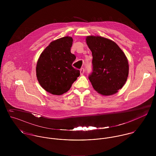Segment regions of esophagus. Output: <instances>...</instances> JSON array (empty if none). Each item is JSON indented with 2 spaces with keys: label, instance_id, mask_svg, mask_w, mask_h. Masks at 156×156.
<instances>
[{
  "label": "esophagus",
  "instance_id": "obj_1",
  "mask_svg": "<svg viewBox=\"0 0 156 156\" xmlns=\"http://www.w3.org/2000/svg\"><path fill=\"white\" fill-rule=\"evenodd\" d=\"M80 74L82 76L84 74V68H82L80 69Z\"/></svg>",
  "mask_w": 156,
  "mask_h": 156
}]
</instances>
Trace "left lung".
<instances>
[{
	"mask_svg": "<svg viewBox=\"0 0 156 156\" xmlns=\"http://www.w3.org/2000/svg\"><path fill=\"white\" fill-rule=\"evenodd\" d=\"M86 40L92 55V72L88 78L93 88L103 95L116 93L129 75L128 60L124 53L108 38L88 36Z\"/></svg>",
	"mask_w": 156,
	"mask_h": 156,
	"instance_id": "8db88e82",
	"label": "left lung"
}]
</instances>
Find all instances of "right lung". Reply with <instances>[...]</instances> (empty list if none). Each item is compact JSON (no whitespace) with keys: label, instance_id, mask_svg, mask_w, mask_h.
<instances>
[{"label":"right lung","instance_id":"1","mask_svg":"<svg viewBox=\"0 0 156 156\" xmlns=\"http://www.w3.org/2000/svg\"><path fill=\"white\" fill-rule=\"evenodd\" d=\"M72 44L73 38L69 37L53 41L38 60L37 79L42 88L51 94L67 92L80 76V71L72 66L76 58L71 53Z\"/></svg>","mask_w":156,"mask_h":156}]
</instances>
